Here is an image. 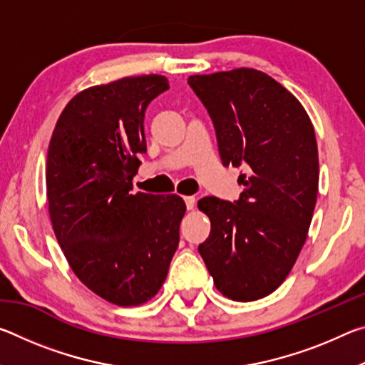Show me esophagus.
Returning a JSON list of instances; mask_svg holds the SVG:
<instances>
[{"mask_svg": "<svg viewBox=\"0 0 365 365\" xmlns=\"http://www.w3.org/2000/svg\"><path fill=\"white\" fill-rule=\"evenodd\" d=\"M183 200H185V205H187V209H188V211H191V209H195V205H196L195 196H185Z\"/></svg>", "mask_w": 365, "mask_h": 365, "instance_id": "obj_1", "label": "esophagus"}]
</instances>
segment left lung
<instances>
[{"label":"left lung","mask_w":365,"mask_h":365,"mask_svg":"<svg viewBox=\"0 0 365 365\" xmlns=\"http://www.w3.org/2000/svg\"><path fill=\"white\" fill-rule=\"evenodd\" d=\"M207 109L222 164L243 168L237 201L197 202L211 233L197 251L214 285L233 301L279 288L307 238L319 190L316 133L301 103L256 69L188 77Z\"/></svg>","instance_id":"obj_1"}]
</instances>
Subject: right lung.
Instances as JSON below:
<instances>
[{"label":"right lung","mask_w":365,"mask_h":365,"mask_svg":"<svg viewBox=\"0 0 365 365\" xmlns=\"http://www.w3.org/2000/svg\"><path fill=\"white\" fill-rule=\"evenodd\" d=\"M164 76L125 77L80 91L61 113L46 158L53 230L91 292L138 306L159 292L180 242V196L132 195L146 153L145 113Z\"/></svg>","instance_id":"right-lung-1"}]
</instances>
